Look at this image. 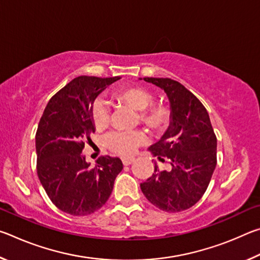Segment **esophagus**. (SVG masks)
Returning a JSON list of instances; mask_svg holds the SVG:
<instances>
[{"label":"esophagus","mask_w":260,"mask_h":260,"mask_svg":"<svg viewBox=\"0 0 260 260\" xmlns=\"http://www.w3.org/2000/svg\"><path fill=\"white\" fill-rule=\"evenodd\" d=\"M133 161H134V158H124V159H122V164H124L125 166H128Z\"/></svg>","instance_id":"esophagus-1"}]
</instances>
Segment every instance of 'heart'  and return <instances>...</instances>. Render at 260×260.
Returning <instances> with one entry per match:
<instances>
[{
	"label": "heart",
	"mask_w": 260,
	"mask_h": 260,
	"mask_svg": "<svg viewBox=\"0 0 260 260\" xmlns=\"http://www.w3.org/2000/svg\"><path fill=\"white\" fill-rule=\"evenodd\" d=\"M114 98L141 112V119L153 129H161L169 124L170 110L164 105H150L153 103V95L147 88L128 86L117 90ZM90 118L98 129H103L109 125L110 109L103 99H96L91 103ZM104 142L113 152L121 156H132L136 148L146 142V135L140 131L121 132L114 131L105 136Z\"/></svg>",
	"instance_id": "heart-1"
}]
</instances>
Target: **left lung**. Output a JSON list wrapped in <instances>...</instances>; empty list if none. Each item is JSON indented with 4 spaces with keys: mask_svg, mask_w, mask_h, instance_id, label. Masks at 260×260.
<instances>
[{
    "mask_svg": "<svg viewBox=\"0 0 260 260\" xmlns=\"http://www.w3.org/2000/svg\"><path fill=\"white\" fill-rule=\"evenodd\" d=\"M141 80V79H140ZM165 91L170 101V126L148 150L158 159L170 160V171L155 173L141 190L151 204L166 212H180L199 202L217 165V138L201 101L170 78H143Z\"/></svg>",
    "mask_w": 260,
    "mask_h": 260,
    "instance_id": "1",
    "label": "left lung"
}]
</instances>
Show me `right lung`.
Returning <instances> with one entry per match:
<instances>
[{"label":"right lung","instance_id":"1","mask_svg":"<svg viewBox=\"0 0 260 260\" xmlns=\"http://www.w3.org/2000/svg\"><path fill=\"white\" fill-rule=\"evenodd\" d=\"M120 77L81 76L73 79L48 102L35 135L37 171L42 187L57 208L72 215H88L102 208L111 195L119 158L100 157L95 167L82 150L95 126L91 103Z\"/></svg>","mask_w":260,"mask_h":260}]
</instances>
